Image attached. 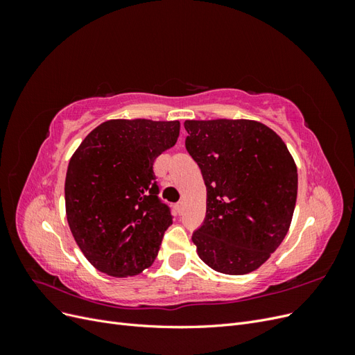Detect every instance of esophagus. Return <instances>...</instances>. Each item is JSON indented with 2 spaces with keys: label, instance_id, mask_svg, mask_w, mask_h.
Segmentation results:
<instances>
[{
  "label": "esophagus",
  "instance_id": "1",
  "mask_svg": "<svg viewBox=\"0 0 355 355\" xmlns=\"http://www.w3.org/2000/svg\"><path fill=\"white\" fill-rule=\"evenodd\" d=\"M175 209H176V211H178L179 214H180L182 211H184V201H179V202H176Z\"/></svg>",
  "mask_w": 355,
  "mask_h": 355
}]
</instances>
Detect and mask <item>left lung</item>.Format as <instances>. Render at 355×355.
Returning <instances> with one entry per match:
<instances>
[{"label": "left lung", "instance_id": "left-lung-1", "mask_svg": "<svg viewBox=\"0 0 355 355\" xmlns=\"http://www.w3.org/2000/svg\"><path fill=\"white\" fill-rule=\"evenodd\" d=\"M185 146L207 188V210L192 234L198 256L214 271L257 270L288 231L297 170L286 144L250 120L185 121Z\"/></svg>", "mask_w": 355, "mask_h": 355}]
</instances>
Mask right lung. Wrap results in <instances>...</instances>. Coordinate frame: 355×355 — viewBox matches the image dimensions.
<instances>
[{
    "label": "right lung",
    "mask_w": 355,
    "mask_h": 355,
    "mask_svg": "<svg viewBox=\"0 0 355 355\" xmlns=\"http://www.w3.org/2000/svg\"><path fill=\"white\" fill-rule=\"evenodd\" d=\"M179 121L110 120L87 135L65 180L67 219L89 262L112 277L151 266L171 210L158 197L154 161L179 137Z\"/></svg>",
    "instance_id": "1"
}]
</instances>
